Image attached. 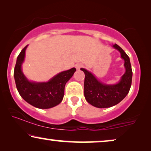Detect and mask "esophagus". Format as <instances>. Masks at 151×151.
<instances>
[{
  "label": "esophagus",
  "mask_w": 151,
  "mask_h": 151,
  "mask_svg": "<svg viewBox=\"0 0 151 151\" xmlns=\"http://www.w3.org/2000/svg\"><path fill=\"white\" fill-rule=\"evenodd\" d=\"M83 66V65L82 64H81V63H76V64L75 65V68L77 70H78V69H80Z\"/></svg>",
  "instance_id": "1"
}]
</instances>
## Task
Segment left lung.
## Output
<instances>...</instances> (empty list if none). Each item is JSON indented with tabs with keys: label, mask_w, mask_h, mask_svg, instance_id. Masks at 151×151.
Here are the masks:
<instances>
[{
	"label": "left lung",
	"mask_w": 151,
	"mask_h": 151,
	"mask_svg": "<svg viewBox=\"0 0 151 151\" xmlns=\"http://www.w3.org/2000/svg\"><path fill=\"white\" fill-rule=\"evenodd\" d=\"M113 47L120 52L124 60L125 73L118 83L107 85L100 82L90 72L81 68L85 73L84 96L86 101L98 108H107L117 105L122 101L130 90L132 82V69L128 55L120 46L115 44Z\"/></svg>",
	"instance_id": "obj_1"
}]
</instances>
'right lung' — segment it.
<instances>
[{
	"mask_svg": "<svg viewBox=\"0 0 151 151\" xmlns=\"http://www.w3.org/2000/svg\"><path fill=\"white\" fill-rule=\"evenodd\" d=\"M27 45L17 57L14 68V78L19 94L30 105L39 109H49L59 105L63 100L65 83L76 71L75 68L61 72L48 82H31L22 71V63Z\"/></svg>",
	"mask_w": 151,
	"mask_h": 151,
	"instance_id": "obj_1",
	"label": "right lung"
}]
</instances>
